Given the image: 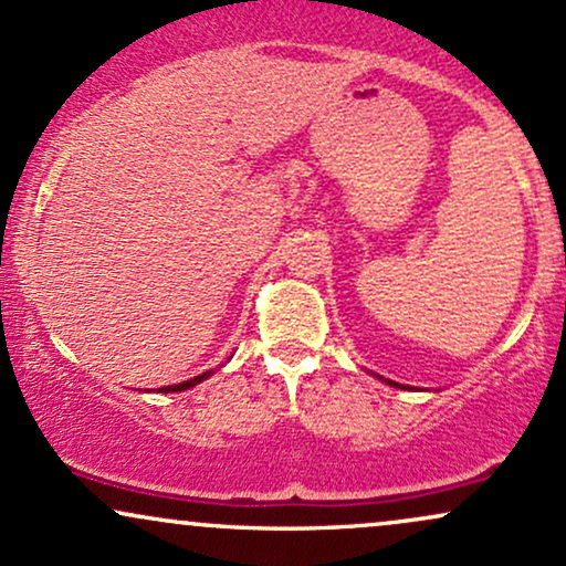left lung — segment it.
Here are the masks:
<instances>
[{"label": "left lung", "mask_w": 566, "mask_h": 566, "mask_svg": "<svg viewBox=\"0 0 566 566\" xmlns=\"http://www.w3.org/2000/svg\"><path fill=\"white\" fill-rule=\"evenodd\" d=\"M388 382V386H396V388H399V382H394V380H386Z\"/></svg>", "instance_id": "1"}]
</instances>
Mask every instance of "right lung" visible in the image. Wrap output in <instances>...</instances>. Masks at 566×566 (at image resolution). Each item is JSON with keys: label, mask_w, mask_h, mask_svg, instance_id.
I'll use <instances>...</instances> for the list:
<instances>
[{"label": "right lung", "mask_w": 566, "mask_h": 566, "mask_svg": "<svg viewBox=\"0 0 566 566\" xmlns=\"http://www.w3.org/2000/svg\"><path fill=\"white\" fill-rule=\"evenodd\" d=\"M205 378H210V373L199 375V378H191V380L178 382V386H167V388H161V391H165V394H170V391H186V388H193V386H197V382H201Z\"/></svg>", "instance_id": "obj_1"}]
</instances>
